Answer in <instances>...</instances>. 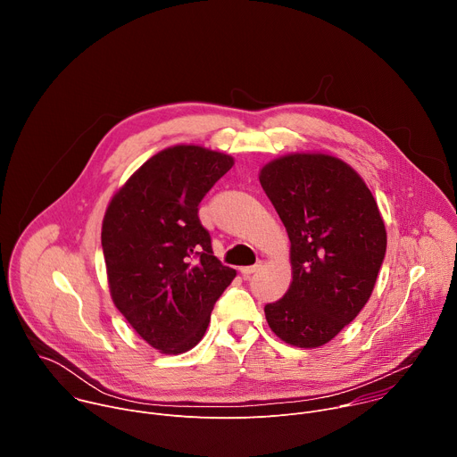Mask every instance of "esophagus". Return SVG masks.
<instances>
[{
  "mask_svg": "<svg viewBox=\"0 0 457 457\" xmlns=\"http://www.w3.org/2000/svg\"><path fill=\"white\" fill-rule=\"evenodd\" d=\"M260 268H262V262H258V264H254V266H245V268H240V273H242V277H244V278H247L249 275L256 273Z\"/></svg>",
  "mask_w": 457,
  "mask_h": 457,
  "instance_id": "34e87169",
  "label": "esophagus"
}]
</instances>
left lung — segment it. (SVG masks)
<instances>
[{
    "label": "left lung",
    "mask_w": 457,
    "mask_h": 457,
    "mask_svg": "<svg viewBox=\"0 0 457 457\" xmlns=\"http://www.w3.org/2000/svg\"><path fill=\"white\" fill-rule=\"evenodd\" d=\"M291 240L293 280L264 307L286 344L331 342L369 302L386 249V231L363 179L328 154H287L260 170Z\"/></svg>",
    "instance_id": "1"
}]
</instances>
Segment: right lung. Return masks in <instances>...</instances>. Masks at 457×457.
Returning <instances> with one entry per match:
<instances>
[{
	"instance_id": "add662e5",
	"label": "right lung",
	"mask_w": 457,
	"mask_h": 457,
	"mask_svg": "<svg viewBox=\"0 0 457 457\" xmlns=\"http://www.w3.org/2000/svg\"><path fill=\"white\" fill-rule=\"evenodd\" d=\"M235 164L195 145L150 157L112 197L101 229L112 300L162 354L197 345L219 296L237 277L213 254L199 204Z\"/></svg>"
}]
</instances>
